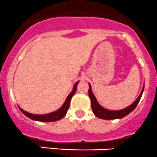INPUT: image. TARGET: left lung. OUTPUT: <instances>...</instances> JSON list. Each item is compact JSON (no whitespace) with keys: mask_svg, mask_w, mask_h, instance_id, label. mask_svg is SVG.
Returning <instances> with one entry per match:
<instances>
[{"mask_svg":"<svg viewBox=\"0 0 157 157\" xmlns=\"http://www.w3.org/2000/svg\"><path fill=\"white\" fill-rule=\"evenodd\" d=\"M144 86L143 87L142 91H141L140 94L138 97V98L132 103L131 105H130L129 106H127L125 109H121V110H109V109H106L105 108L102 107L99 103L97 102V99H96L95 96L93 94L92 90H91V86L89 83V90H88V94H89V97L90 98L91 100V107H92V110L94 112V113L97 116V117L100 118V119L103 120H114V119H121L123 117H126L127 115H128L129 113L132 112L133 109L136 108V106H137L138 103L140 100L141 97H142L143 92H144Z\"/></svg>","mask_w":157,"mask_h":157,"instance_id":"left-lung-1","label":"left lung"}]
</instances>
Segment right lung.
Returning <instances> with one entry per match:
<instances>
[{
	"mask_svg": "<svg viewBox=\"0 0 157 157\" xmlns=\"http://www.w3.org/2000/svg\"><path fill=\"white\" fill-rule=\"evenodd\" d=\"M79 81H77V83L74 84V89L71 91V94L68 95L67 98L65 100L64 103L63 104V106L57 110L54 111V112L48 114H42V115H37V114H32L30 113H27L26 111H24V109H21V107H19V109H21V112L24 114L25 116H27V117H29L30 119L33 120V121H40V122H54V121H59V120L63 118L65 115H66L68 109H69L70 106V102H71V98L74 96V94H75L76 90H77V86L78 85Z\"/></svg>",
	"mask_w": 157,
	"mask_h": 157,
	"instance_id": "obj_1",
	"label": "right lung"
}]
</instances>
